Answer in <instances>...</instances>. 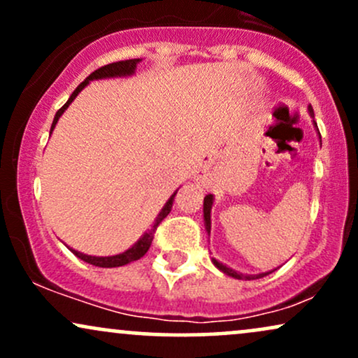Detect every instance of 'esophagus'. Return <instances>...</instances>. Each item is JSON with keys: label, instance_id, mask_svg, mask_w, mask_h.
I'll use <instances>...</instances> for the list:
<instances>
[{"label": "esophagus", "instance_id": "34e87169", "mask_svg": "<svg viewBox=\"0 0 358 358\" xmlns=\"http://www.w3.org/2000/svg\"><path fill=\"white\" fill-rule=\"evenodd\" d=\"M200 171H203V170H200Z\"/></svg>", "mask_w": 358, "mask_h": 358}]
</instances>
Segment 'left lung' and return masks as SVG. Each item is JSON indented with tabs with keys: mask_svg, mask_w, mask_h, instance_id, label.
Instances as JSON below:
<instances>
[{
	"mask_svg": "<svg viewBox=\"0 0 358 358\" xmlns=\"http://www.w3.org/2000/svg\"><path fill=\"white\" fill-rule=\"evenodd\" d=\"M310 110L311 117H315V113H313V108H308ZM212 205H213V195H207L203 199V219H205V229H207V232L210 234V210H212ZM212 262L215 264V268H219L222 273L227 274V276H232L236 279H245V281H250V279H259V278H264L268 276V274L273 273V271H269V273H261V274H239L237 271H234L231 268H227L225 264H222V262L217 261V259H212Z\"/></svg>",
	"mask_w": 358,
	"mask_h": 358,
	"instance_id": "8db88e82",
	"label": "left lung"
}]
</instances>
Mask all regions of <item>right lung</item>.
Segmentation results:
<instances>
[{
    "instance_id": "obj_1",
    "label": "right lung",
    "mask_w": 358,
    "mask_h": 358,
    "mask_svg": "<svg viewBox=\"0 0 358 358\" xmlns=\"http://www.w3.org/2000/svg\"><path fill=\"white\" fill-rule=\"evenodd\" d=\"M139 59H131V60H121V62H114V64H109V65H104V67L97 69V71H94L90 76L85 79L82 84H79V87L72 92V96L69 97V101L65 102L62 108L57 110L55 117H53V122H52V129H50V134L53 131V127H55L57 121H59V117L64 114V110L71 106V102L76 99L77 94L80 92L82 89L85 87V85L89 84L90 80H97V79H109V77H124V76H133L134 71H136V65L139 64ZM175 195L170 196V200L165 203V207L162 208V212L158 213V217L155 219V224L151 225V229L148 232H145V236L139 239L136 244L133 245V248H129L127 250H124L122 254H116V256H108V257H96V256H87V254H82L79 250L76 249H71L73 254H76L77 257L82 259V261L89 262V264L92 266H99V268H119V266H126L129 264V262L133 261H138V259H141L145 254L148 252V249H150L151 242H153V237H155V232L156 229H158V225L162 224V220L165 219L168 213L171 212V207H173V200H175Z\"/></svg>"
}]
</instances>
